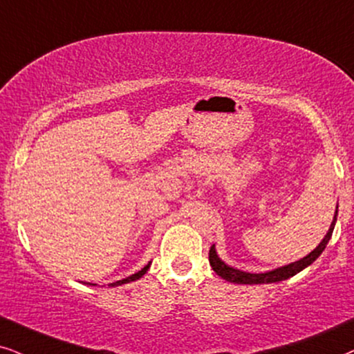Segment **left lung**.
<instances>
[{"label":"left lung","mask_w":354,"mask_h":354,"mask_svg":"<svg viewBox=\"0 0 354 354\" xmlns=\"http://www.w3.org/2000/svg\"><path fill=\"white\" fill-rule=\"evenodd\" d=\"M337 216H338V205H337V211H335L333 221H332V224H330L328 232L325 234V237L320 241V244L315 247L310 254H307L306 257H302V259H299V260L292 261V263L283 265V267L270 270V272H265V273L242 272V270L234 268V267H231V265H227L226 261H223L221 259H219L216 247L211 245L209 265H211V268L214 270V273L219 274L223 279H226V281L234 283V284H268V283L284 281V279L295 277V274L302 272V270L307 268L310 263H314V261L319 259L320 254L325 250V247H327L330 237H332L335 223H337Z\"/></svg>","instance_id":"left-lung-1"}]
</instances>
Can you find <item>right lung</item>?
I'll use <instances>...</instances> for the list:
<instances>
[{"mask_svg": "<svg viewBox=\"0 0 354 354\" xmlns=\"http://www.w3.org/2000/svg\"><path fill=\"white\" fill-rule=\"evenodd\" d=\"M149 267H151V261L148 265H146L145 268H141L140 272L138 273H135V274H131V277H128V278H125V279H120V281H115V283H110L109 286H112V288H115V286H120V284H127V283H131V281H136V279H140L141 277H143L145 273H148V270H149ZM86 284H93V283H86ZM93 286H95V284H93Z\"/></svg>", "mask_w": 354, "mask_h": 354, "instance_id": "1", "label": "right lung"}]
</instances>
